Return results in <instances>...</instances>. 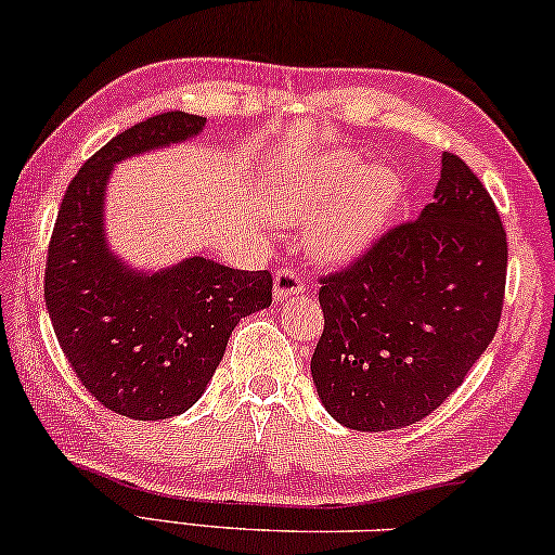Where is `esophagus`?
Wrapping results in <instances>:
<instances>
[{
  "instance_id": "1",
  "label": "esophagus",
  "mask_w": 555,
  "mask_h": 555,
  "mask_svg": "<svg viewBox=\"0 0 555 555\" xmlns=\"http://www.w3.org/2000/svg\"><path fill=\"white\" fill-rule=\"evenodd\" d=\"M305 289L302 275L295 268H283L275 272V283H272V293H275V300L283 302L287 297L300 295Z\"/></svg>"
}]
</instances>
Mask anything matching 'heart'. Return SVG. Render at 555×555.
<instances>
[{
    "label": "heart",
    "instance_id": "heart-1",
    "mask_svg": "<svg viewBox=\"0 0 555 555\" xmlns=\"http://www.w3.org/2000/svg\"><path fill=\"white\" fill-rule=\"evenodd\" d=\"M402 201V181L387 166H364L357 151H327L285 170L272 218L283 225L318 216L312 245L335 262L352 260L382 235Z\"/></svg>",
    "mask_w": 555,
    "mask_h": 555
}]
</instances>
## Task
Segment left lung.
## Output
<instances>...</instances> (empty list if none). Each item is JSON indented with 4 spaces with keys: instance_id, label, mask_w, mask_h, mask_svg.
Masks as SVG:
<instances>
[{
    "instance_id": "8db88e82",
    "label": "left lung",
    "mask_w": 555,
    "mask_h": 555,
    "mask_svg": "<svg viewBox=\"0 0 555 555\" xmlns=\"http://www.w3.org/2000/svg\"><path fill=\"white\" fill-rule=\"evenodd\" d=\"M506 260L491 195L462 158L444 153L420 218L322 278L325 330L310 372L327 412L357 431L429 416L496 335Z\"/></svg>"
}]
</instances>
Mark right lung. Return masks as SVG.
Here are the masks:
<instances>
[{"mask_svg": "<svg viewBox=\"0 0 555 555\" xmlns=\"http://www.w3.org/2000/svg\"><path fill=\"white\" fill-rule=\"evenodd\" d=\"M206 118L168 111L131 126L81 166L49 243L44 300L76 377L111 412L139 422L183 414L210 385L228 337L272 302L268 270H235L193 253L133 268L106 241L111 170L201 135Z\"/></svg>", "mask_w": 555, "mask_h": 555, "instance_id": "obj_1", "label": "right lung"}]
</instances>
